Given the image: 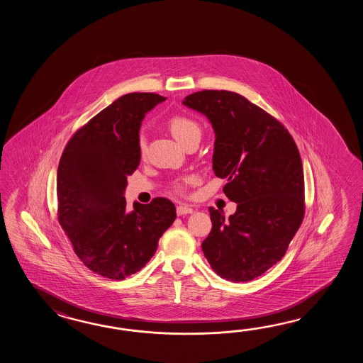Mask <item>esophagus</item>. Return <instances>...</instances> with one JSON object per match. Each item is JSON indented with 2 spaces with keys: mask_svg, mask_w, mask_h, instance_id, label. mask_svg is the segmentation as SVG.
<instances>
[{
  "mask_svg": "<svg viewBox=\"0 0 363 363\" xmlns=\"http://www.w3.org/2000/svg\"><path fill=\"white\" fill-rule=\"evenodd\" d=\"M177 213H178V216L192 214L193 208L191 206H186V205H179L178 208H177Z\"/></svg>",
  "mask_w": 363,
  "mask_h": 363,
  "instance_id": "obj_1",
  "label": "esophagus"
}]
</instances>
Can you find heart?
I'll list each match as a JSON object with an SVG mask.
<instances>
[{
	"mask_svg": "<svg viewBox=\"0 0 363 363\" xmlns=\"http://www.w3.org/2000/svg\"><path fill=\"white\" fill-rule=\"evenodd\" d=\"M169 127H170L172 136L178 140L180 144H183L186 140L191 139L193 136H201L200 124L191 119V118H188V116H172L170 122H169ZM139 147L140 150H144V147H145V138L144 136H140ZM185 183H186L185 180L177 182L174 186H175L177 191H183Z\"/></svg>",
	"mask_w": 363,
	"mask_h": 363,
	"instance_id": "heart-1",
	"label": "heart"
}]
</instances>
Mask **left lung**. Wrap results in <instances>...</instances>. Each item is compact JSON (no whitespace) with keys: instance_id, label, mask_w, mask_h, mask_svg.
<instances>
[{"instance_id":"left-lung-1","label":"left lung","mask_w":363,"mask_h":363,"mask_svg":"<svg viewBox=\"0 0 363 363\" xmlns=\"http://www.w3.org/2000/svg\"><path fill=\"white\" fill-rule=\"evenodd\" d=\"M183 105L211 124L213 170L227 180L224 194L238 203L228 219L223 210L208 208L213 228L202 241V252L220 278L250 281L284 257L301 225L298 149L283 124L238 93H192Z\"/></svg>"}]
</instances>
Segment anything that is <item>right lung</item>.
Listing matches in <instances>:
<instances>
[{
    "instance_id": "1",
    "label": "right lung",
    "mask_w": 363,
    "mask_h": 363,
    "mask_svg": "<svg viewBox=\"0 0 363 363\" xmlns=\"http://www.w3.org/2000/svg\"><path fill=\"white\" fill-rule=\"evenodd\" d=\"M166 100L128 93L71 138L57 171L58 220L79 259L101 277L123 280L155 255L177 218L175 205L158 197L127 210V177L140 163L139 132L147 111Z\"/></svg>"
}]
</instances>
